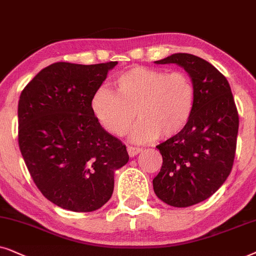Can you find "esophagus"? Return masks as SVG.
I'll use <instances>...</instances> for the list:
<instances>
[{
  "instance_id": "34e87169",
  "label": "esophagus",
  "mask_w": 256,
  "mask_h": 256,
  "mask_svg": "<svg viewBox=\"0 0 256 256\" xmlns=\"http://www.w3.org/2000/svg\"><path fill=\"white\" fill-rule=\"evenodd\" d=\"M142 152V148H134V146H128V156H137L138 153H140Z\"/></svg>"
}]
</instances>
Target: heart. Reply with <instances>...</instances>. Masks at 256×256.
<instances>
[{
    "label": "heart",
    "instance_id": "1",
    "mask_svg": "<svg viewBox=\"0 0 256 256\" xmlns=\"http://www.w3.org/2000/svg\"><path fill=\"white\" fill-rule=\"evenodd\" d=\"M114 91L100 88L91 110L105 130L122 136L130 130L136 114L140 120L131 132L136 142L171 138L185 130L196 105V88L188 74L146 66H132L114 80Z\"/></svg>",
    "mask_w": 256,
    "mask_h": 256
}]
</instances>
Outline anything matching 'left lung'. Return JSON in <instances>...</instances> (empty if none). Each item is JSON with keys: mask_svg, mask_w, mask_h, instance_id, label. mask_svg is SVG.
I'll use <instances>...</instances> for the list:
<instances>
[{"mask_svg": "<svg viewBox=\"0 0 256 256\" xmlns=\"http://www.w3.org/2000/svg\"><path fill=\"white\" fill-rule=\"evenodd\" d=\"M154 63L182 66L196 88L188 125L182 134L156 146L162 166L153 179V190L162 202L188 207L208 199L230 176L239 114L226 77L207 60L179 52Z\"/></svg>", "mask_w": 256, "mask_h": 256, "instance_id": "8db88e82", "label": "left lung"}]
</instances>
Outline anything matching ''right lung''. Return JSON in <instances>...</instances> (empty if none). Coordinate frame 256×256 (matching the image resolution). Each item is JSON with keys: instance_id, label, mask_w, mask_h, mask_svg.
<instances>
[{"instance_id": "1", "label": "right lung", "mask_w": 256, "mask_h": 256, "mask_svg": "<svg viewBox=\"0 0 256 256\" xmlns=\"http://www.w3.org/2000/svg\"><path fill=\"white\" fill-rule=\"evenodd\" d=\"M118 62H58L40 70L18 100V145L30 176L60 208L94 212L114 193L128 162L125 145L102 128L91 100Z\"/></svg>"}]
</instances>
